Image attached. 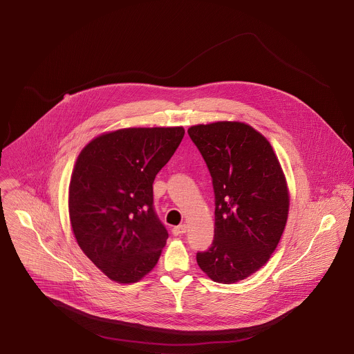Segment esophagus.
Instances as JSON below:
<instances>
[{"mask_svg":"<svg viewBox=\"0 0 354 354\" xmlns=\"http://www.w3.org/2000/svg\"><path fill=\"white\" fill-rule=\"evenodd\" d=\"M187 232V225H178V226H174L173 229H171V233L174 234V236H181V234H184Z\"/></svg>","mask_w":354,"mask_h":354,"instance_id":"obj_1","label":"esophagus"}]
</instances>
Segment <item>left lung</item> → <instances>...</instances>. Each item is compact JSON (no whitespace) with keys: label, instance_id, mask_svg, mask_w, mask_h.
<instances>
[{"label":"left lung","instance_id":"1","mask_svg":"<svg viewBox=\"0 0 354 354\" xmlns=\"http://www.w3.org/2000/svg\"><path fill=\"white\" fill-rule=\"evenodd\" d=\"M212 178L215 229L211 247L198 252L215 282L234 283L256 272L283 233L289 194L268 140L243 122L219 121L188 129Z\"/></svg>","mask_w":354,"mask_h":354}]
</instances>
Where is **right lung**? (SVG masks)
Listing matches in <instances>:
<instances>
[{
    "label": "right lung",
    "instance_id": "right-lung-1",
    "mask_svg": "<svg viewBox=\"0 0 354 354\" xmlns=\"http://www.w3.org/2000/svg\"><path fill=\"white\" fill-rule=\"evenodd\" d=\"M184 128H127L103 133L77 156L69 218L82 251L120 283L158 263L169 237L153 208L152 184L184 138Z\"/></svg>",
    "mask_w": 354,
    "mask_h": 354
}]
</instances>
